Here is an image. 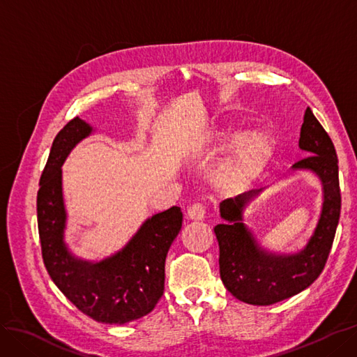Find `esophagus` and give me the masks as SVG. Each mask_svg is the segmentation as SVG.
<instances>
[{
	"mask_svg": "<svg viewBox=\"0 0 357 357\" xmlns=\"http://www.w3.org/2000/svg\"><path fill=\"white\" fill-rule=\"evenodd\" d=\"M186 218L189 220H195V222H201L205 219V208L204 205L201 204H193L189 207L188 213H186Z\"/></svg>",
	"mask_w": 357,
	"mask_h": 357,
	"instance_id": "obj_1",
	"label": "esophagus"
}]
</instances>
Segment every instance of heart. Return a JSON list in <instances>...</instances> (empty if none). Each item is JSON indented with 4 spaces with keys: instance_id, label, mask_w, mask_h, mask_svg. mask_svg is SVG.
I'll return each mask as SVG.
<instances>
[{
    "instance_id": "1",
    "label": "heart",
    "mask_w": 357,
    "mask_h": 357,
    "mask_svg": "<svg viewBox=\"0 0 357 357\" xmlns=\"http://www.w3.org/2000/svg\"><path fill=\"white\" fill-rule=\"evenodd\" d=\"M235 139L222 165L215 168L210 177V185L222 195H235L253 185L262 174L274 153L271 135L262 131L240 132L235 126H223L208 132L198 153L211 152Z\"/></svg>"
}]
</instances>
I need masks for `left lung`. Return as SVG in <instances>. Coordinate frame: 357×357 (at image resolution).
Returning <instances> with one entry per match:
<instances>
[{
	"mask_svg": "<svg viewBox=\"0 0 357 357\" xmlns=\"http://www.w3.org/2000/svg\"><path fill=\"white\" fill-rule=\"evenodd\" d=\"M299 149L310 156L296 162L291 169L312 172L323 190L319 222L301 250L269 252L244 223L245 207L261 195L262 189L220 202L223 223L214 228L220 248V278L225 287L245 304L273 305L298 295L314 283L328 261L341 211L338 159L332 139L310 107L301 126Z\"/></svg>",
	"mask_w": 357,
	"mask_h": 357,
	"instance_id": "1",
	"label": "left lung"
}]
</instances>
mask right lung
<instances>
[{
	"label": "right lung",
	"mask_w": 357,
	"mask_h": 357,
	"mask_svg": "<svg viewBox=\"0 0 357 357\" xmlns=\"http://www.w3.org/2000/svg\"><path fill=\"white\" fill-rule=\"evenodd\" d=\"M92 132L89 123L74 117L53 139L37 193L41 253L53 283L82 312L100 323L123 325L149 314L164 294L165 259L181 229L183 213L171 207L146 219L121 250L102 261L75 256L66 243L61 167Z\"/></svg>",
	"instance_id": "right-lung-1"
}]
</instances>
